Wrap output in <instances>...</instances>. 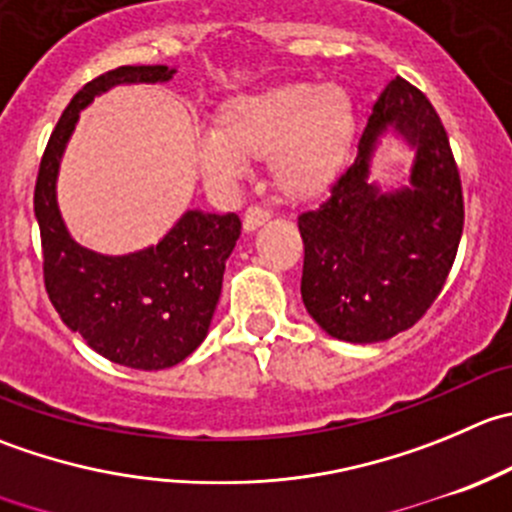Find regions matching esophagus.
<instances>
[{
    "instance_id": "obj_1",
    "label": "esophagus",
    "mask_w": 512,
    "mask_h": 512,
    "mask_svg": "<svg viewBox=\"0 0 512 512\" xmlns=\"http://www.w3.org/2000/svg\"><path fill=\"white\" fill-rule=\"evenodd\" d=\"M267 220H270V212L262 210V207H250V210L245 212V220H242V227H245L247 232H255L257 227L265 225Z\"/></svg>"
}]
</instances>
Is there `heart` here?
I'll list each match as a JSON object with an SVG mask.
<instances>
[{
    "label": "heart",
    "instance_id": "obj_1",
    "mask_svg": "<svg viewBox=\"0 0 512 512\" xmlns=\"http://www.w3.org/2000/svg\"><path fill=\"white\" fill-rule=\"evenodd\" d=\"M355 127V104L340 84H275L225 104L217 130L197 135V165L210 185L232 187L250 160H270L280 195L310 202L342 175Z\"/></svg>",
    "mask_w": 512,
    "mask_h": 512
}]
</instances>
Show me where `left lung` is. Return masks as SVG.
Instances as JSON below:
<instances>
[{"label":"left lung","mask_w":512,"mask_h":512,"mask_svg":"<svg viewBox=\"0 0 512 512\" xmlns=\"http://www.w3.org/2000/svg\"><path fill=\"white\" fill-rule=\"evenodd\" d=\"M388 129L416 150L411 185L369 182L371 152ZM465 207L448 132L418 87L395 77L372 107L357 157L330 200L297 217L302 302L345 342H380L413 327L443 290L458 255Z\"/></svg>","instance_id":"8db88e82"}]
</instances>
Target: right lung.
Instances as JSON below:
<instances>
[{
	"label": "right lung",
	"mask_w": 512,
	"mask_h": 512,
	"mask_svg": "<svg viewBox=\"0 0 512 512\" xmlns=\"http://www.w3.org/2000/svg\"><path fill=\"white\" fill-rule=\"evenodd\" d=\"M172 74L165 64L117 67L84 84L49 137L34 187L44 287L54 310L94 352L135 370H165L200 347L242 222L235 212L187 210L157 245L130 255H97L64 227L57 172L79 112L97 94L117 84L167 82Z\"/></svg>",
	"instance_id": "1"
}]
</instances>
